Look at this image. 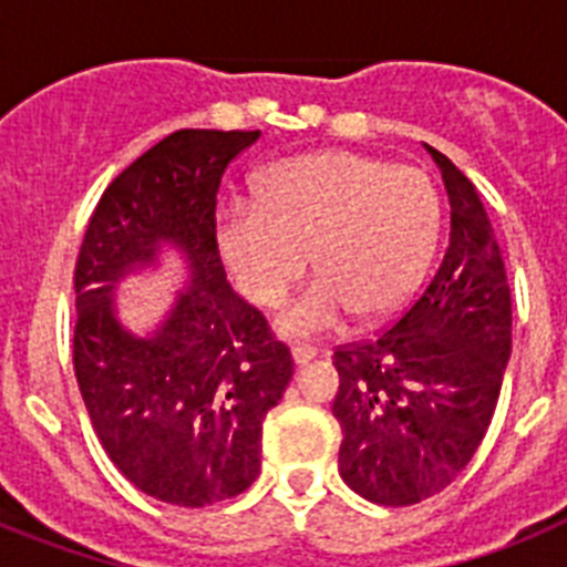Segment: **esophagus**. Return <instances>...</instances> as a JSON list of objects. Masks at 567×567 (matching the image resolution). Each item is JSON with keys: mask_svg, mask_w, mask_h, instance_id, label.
<instances>
[{"mask_svg": "<svg viewBox=\"0 0 567 567\" xmlns=\"http://www.w3.org/2000/svg\"><path fill=\"white\" fill-rule=\"evenodd\" d=\"M315 358H318V349H315V346H307V343L292 346V360H295V365H307L309 360H315Z\"/></svg>", "mask_w": 567, "mask_h": 567, "instance_id": "esophagus-1", "label": "esophagus"}]
</instances>
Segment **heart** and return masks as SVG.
I'll list each match as a JSON object with an SVG mask.
<instances>
[{"mask_svg": "<svg viewBox=\"0 0 567 567\" xmlns=\"http://www.w3.org/2000/svg\"><path fill=\"white\" fill-rule=\"evenodd\" d=\"M440 233V198L425 173L323 150L264 169L258 202L215 215V249L249 303L278 307L312 258L318 278L280 309L287 338L332 332L349 315L372 323L417 287Z\"/></svg>", "mask_w": 567, "mask_h": 567, "instance_id": "1", "label": "heart"}]
</instances>
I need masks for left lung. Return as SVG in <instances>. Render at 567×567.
I'll return each mask as SVG.
<instances>
[{"label": "left lung", "mask_w": 567, "mask_h": 567, "mask_svg": "<svg viewBox=\"0 0 567 567\" xmlns=\"http://www.w3.org/2000/svg\"><path fill=\"white\" fill-rule=\"evenodd\" d=\"M425 150L452 204L443 264L392 329L334 352L340 477L392 508L434 497L471 463L511 358V289L488 213L474 184Z\"/></svg>", "instance_id": "1"}]
</instances>
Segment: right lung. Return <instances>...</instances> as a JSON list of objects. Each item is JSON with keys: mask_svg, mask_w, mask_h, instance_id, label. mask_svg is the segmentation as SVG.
Masks as SVG:
<instances>
[{"mask_svg": "<svg viewBox=\"0 0 567 567\" xmlns=\"http://www.w3.org/2000/svg\"><path fill=\"white\" fill-rule=\"evenodd\" d=\"M260 130H178L99 198L79 249L73 369L113 465L147 497L204 508L260 471L264 417L287 392L292 354L227 284L215 195ZM175 246L190 287L150 336L117 320L114 287Z\"/></svg>", "mask_w": 567, "mask_h": 567, "instance_id": "add662e5", "label": "right lung"}]
</instances>
